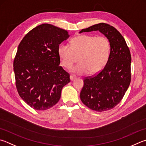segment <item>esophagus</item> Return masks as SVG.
<instances>
[{"instance_id":"34e87169","label":"esophagus","mask_w":146,"mask_h":146,"mask_svg":"<svg viewBox=\"0 0 146 146\" xmlns=\"http://www.w3.org/2000/svg\"><path fill=\"white\" fill-rule=\"evenodd\" d=\"M76 78V77L75 75H70V80H71V81H73V80H75V79Z\"/></svg>"}]
</instances>
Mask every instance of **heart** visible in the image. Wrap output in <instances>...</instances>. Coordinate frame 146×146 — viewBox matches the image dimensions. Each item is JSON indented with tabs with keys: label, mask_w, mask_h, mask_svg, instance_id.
Listing matches in <instances>:
<instances>
[{
	"label": "heart",
	"mask_w": 146,
	"mask_h": 146,
	"mask_svg": "<svg viewBox=\"0 0 146 146\" xmlns=\"http://www.w3.org/2000/svg\"><path fill=\"white\" fill-rule=\"evenodd\" d=\"M110 52V43L105 36L82 34L73 38L71 45L62 44L58 49V54L62 64L70 69L79 55L78 64L71 71L78 75L90 73L94 75L102 71L107 64Z\"/></svg>",
	"instance_id": "obj_1"
}]
</instances>
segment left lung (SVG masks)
Wrapping results in <instances>:
<instances>
[{
    "mask_svg": "<svg viewBox=\"0 0 146 146\" xmlns=\"http://www.w3.org/2000/svg\"><path fill=\"white\" fill-rule=\"evenodd\" d=\"M99 31L110 41V52L99 73L84 80L80 92L82 103L91 109L103 112L121 102L131 82V54L125 39L112 26L105 23L84 29L79 33Z\"/></svg>",
    "mask_w": 146,
    "mask_h": 146,
    "instance_id": "8db88e82",
    "label": "left lung"
}]
</instances>
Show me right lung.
Masks as SVG:
<instances>
[{
	"label": "right lung",
	"instance_id": "obj_1",
	"mask_svg": "<svg viewBox=\"0 0 146 146\" xmlns=\"http://www.w3.org/2000/svg\"><path fill=\"white\" fill-rule=\"evenodd\" d=\"M67 31L43 23L32 29L21 41L14 62L16 87L22 99L34 109L44 110L59 102L70 74L60 66L59 44Z\"/></svg>",
	"mask_w": 146,
	"mask_h": 146
}]
</instances>
